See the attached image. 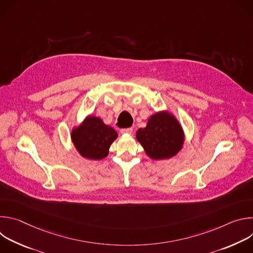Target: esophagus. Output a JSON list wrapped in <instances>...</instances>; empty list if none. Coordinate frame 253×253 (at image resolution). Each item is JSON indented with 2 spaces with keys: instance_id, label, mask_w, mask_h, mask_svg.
<instances>
[{
  "instance_id": "34e87169",
  "label": "esophagus",
  "mask_w": 253,
  "mask_h": 253,
  "mask_svg": "<svg viewBox=\"0 0 253 253\" xmlns=\"http://www.w3.org/2000/svg\"><path fill=\"white\" fill-rule=\"evenodd\" d=\"M120 132L122 134H131L133 132V129L132 128H123L120 130Z\"/></svg>"
}]
</instances>
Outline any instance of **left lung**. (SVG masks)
<instances>
[{
  "label": "left lung",
  "mask_w": 253,
  "mask_h": 253,
  "mask_svg": "<svg viewBox=\"0 0 253 253\" xmlns=\"http://www.w3.org/2000/svg\"><path fill=\"white\" fill-rule=\"evenodd\" d=\"M136 138L152 159L174 156L182 147L184 136L178 121L168 113L151 116L145 128L138 129Z\"/></svg>",
  "instance_id": "8db88e82"
}]
</instances>
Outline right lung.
<instances>
[{
    "instance_id": "obj_1",
    "label": "right lung",
    "mask_w": 253,
    "mask_h": 253,
    "mask_svg": "<svg viewBox=\"0 0 253 253\" xmlns=\"http://www.w3.org/2000/svg\"><path fill=\"white\" fill-rule=\"evenodd\" d=\"M72 140L79 153L89 159L99 160L108 155L117 132L107 126L100 118L88 117L83 124L72 132Z\"/></svg>"
}]
</instances>
